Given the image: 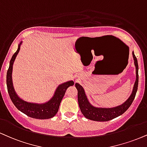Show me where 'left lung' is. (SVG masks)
Segmentation results:
<instances>
[{
	"instance_id": "obj_1",
	"label": "left lung",
	"mask_w": 147,
	"mask_h": 147,
	"mask_svg": "<svg viewBox=\"0 0 147 147\" xmlns=\"http://www.w3.org/2000/svg\"><path fill=\"white\" fill-rule=\"evenodd\" d=\"M134 60V64L136 66V79L134 84L133 90L131 94L129 97L125 102L121 105L116 107H110V108H105V107H96L93 106L88 100L87 96L85 93L84 89L80 84L76 83L75 87L78 91V102L81 113L88 119L92 120L94 121H108L110 120L121 116L128 109L130 105L133 102L135 98L136 92L138 90V64L136 57L134 55V51L132 52Z\"/></svg>"
}]
</instances>
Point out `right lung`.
<instances>
[{
  "label": "right lung",
  "mask_w": 147,
  "mask_h": 147,
  "mask_svg": "<svg viewBox=\"0 0 147 147\" xmlns=\"http://www.w3.org/2000/svg\"><path fill=\"white\" fill-rule=\"evenodd\" d=\"M22 42L19 44L16 52L12 56L9 62L7 72V86L10 98H11L13 105L20 112L27 115L31 118H36V119H49L55 116L59 109L60 102L62 100L67 88L74 85L73 81H69L63 84H60L57 88L53 96L49 101L45 103H34L29 102L22 100L16 93L12 82V70H13V64L15 61L18 53L20 49V45Z\"/></svg>",
  "instance_id": "right-lung-1"
}]
</instances>
